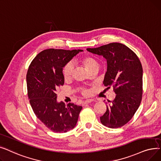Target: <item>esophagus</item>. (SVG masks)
Masks as SVG:
<instances>
[{"mask_svg":"<svg viewBox=\"0 0 161 161\" xmlns=\"http://www.w3.org/2000/svg\"><path fill=\"white\" fill-rule=\"evenodd\" d=\"M92 99H87V100H86L85 102H84V104H88L91 102H92Z\"/></svg>","mask_w":161,"mask_h":161,"instance_id":"34e87169","label":"esophagus"}]
</instances>
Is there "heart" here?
I'll return each instance as SVG.
<instances>
[{
	"label": "heart",
	"instance_id": "obj_1",
	"mask_svg": "<svg viewBox=\"0 0 161 161\" xmlns=\"http://www.w3.org/2000/svg\"><path fill=\"white\" fill-rule=\"evenodd\" d=\"M79 62L85 68V69L90 73L94 69H99V65L97 61L92 57L87 56L85 58H82L79 59ZM74 72V66L72 63H68L65 65L63 69V76L65 80H70L73 75ZM89 94V92L85 90L83 92V94L87 96Z\"/></svg>",
	"mask_w": 161,
	"mask_h": 161
}]
</instances>
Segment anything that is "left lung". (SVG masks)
<instances>
[{
	"mask_svg": "<svg viewBox=\"0 0 161 161\" xmlns=\"http://www.w3.org/2000/svg\"><path fill=\"white\" fill-rule=\"evenodd\" d=\"M86 50L106 59L108 68L103 84L108 88L113 86L116 94L100 117L102 124L111 128L124 126L132 118L141 103L143 69L140 61L131 49L119 42Z\"/></svg>",
	"mask_w": 161,
	"mask_h": 161,
	"instance_id": "1",
	"label": "left lung"
}]
</instances>
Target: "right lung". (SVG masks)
<instances>
[{
	"mask_svg": "<svg viewBox=\"0 0 161 161\" xmlns=\"http://www.w3.org/2000/svg\"><path fill=\"white\" fill-rule=\"evenodd\" d=\"M82 50L47 49L38 53L26 76L29 102L36 117L54 132H67L77 122L82 106L57 101L56 89L64 85L63 68Z\"/></svg>",
	"mask_w": 161,
	"mask_h": 161,
	"instance_id": "1",
	"label": "right lung"
}]
</instances>
